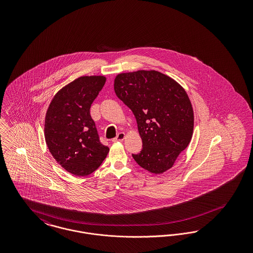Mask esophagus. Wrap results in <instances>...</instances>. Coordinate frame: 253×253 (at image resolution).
Returning a JSON list of instances; mask_svg holds the SVG:
<instances>
[{"mask_svg": "<svg viewBox=\"0 0 253 253\" xmlns=\"http://www.w3.org/2000/svg\"><path fill=\"white\" fill-rule=\"evenodd\" d=\"M124 138H125V133L124 132H119V134L113 139V141L114 142H117V141H122V140H124Z\"/></svg>", "mask_w": 253, "mask_h": 253, "instance_id": "1", "label": "esophagus"}]
</instances>
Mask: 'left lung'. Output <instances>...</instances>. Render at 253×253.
<instances>
[{
	"instance_id": "8db88e82",
	"label": "left lung",
	"mask_w": 253,
	"mask_h": 253,
	"mask_svg": "<svg viewBox=\"0 0 253 253\" xmlns=\"http://www.w3.org/2000/svg\"><path fill=\"white\" fill-rule=\"evenodd\" d=\"M114 89L132 110L142 139L143 148L133 159L152 173L168 170L193 136V106L186 91L155 70L119 74Z\"/></svg>"
}]
</instances>
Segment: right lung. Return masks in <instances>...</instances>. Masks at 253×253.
<instances>
[{"mask_svg": "<svg viewBox=\"0 0 253 253\" xmlns=\"http://www.w3.org/2000/svg\"><path fill=\"white\" fill-rule=\"evenodd\" d=\"M103 76H84L62 87L49 104L44 137L51 155L77 176L98 168L109 148L101 144L90 108L105 84Z\"/></svg>", "mask_w": 253, "mask_h": 253, "instance_id": "add662e5", "label": "right lung"}]
</instances>
